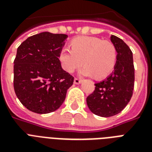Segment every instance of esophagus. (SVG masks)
<instances>
[{"label": "esophagus", "mask_w": 152, "mask_h": 152, "mask_svg": "<svg viewBox=\"0 0 152 152\" xmlns=\"http://www.w3.org/2000/svg\"><path fill=\"white\" fill-rule=\"evenodd\" d=\"M81 83V80L80 79L78 78H75L74 79V83H76V84H80Z\"/></svg>", "instance_id": "1"}]
</instances>
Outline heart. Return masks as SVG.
<instances>
[{
	"instance_id": "b5f03b06",
	"label": "heart",
	"mask_w": 152,
	"mask_h": 152,
	"mask_svg": "<svg viewBox=\"0 0 152 152\" xmlns=\"http://www.w3.org/2000/svg\"><path fill=\"white\" fill-rule=\"evenodd\" d=\"M72 50L62 49L59 59L64 70L72 73L85 64L80 73L82 76H95L102 79L109 76L115 68L117 50L110 41H102L99 38L80 36L70 42Z\"/></svg>"
}]
</instances>
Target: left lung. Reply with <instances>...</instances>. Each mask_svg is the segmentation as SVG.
<instances>
[{
    "mask_svg": "<svg viewBox=\"0 0 152 152\" xmlns=\"http://www.w3.org/2000/svg\"><path fill=\"white\" fill-rule=\"evenodd\" d=\"M110 40L117 50L114 70L99 83L87 98L88 108L95 115L108 118L118 114L129 102L134 88L135 72L132 53L127 44L115 35Z\"/></svg>",
    "mask_w": 152,
    "mask_h": 152,
    "instance_id": "1",
    "label": "left lung"
}]
</instances>
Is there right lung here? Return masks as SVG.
<instances>
[{
    "mask_svg": "<svg viewBox=\"0 0 152 152\" xmlns=\"http://www.w3.org/2000/svg\"><path fill=\"white\" fill-rule=\"evenodd\" d=\"M67 34L42 32L27 38L14 60L15 95L29 110L49 113L59 108L74 77L61 68L60 53Z\"/></svg>",
    "mask_w": 152,
    "mask_h": 152,
    "instance_id": "add662e5",
    "label": "right lung"
}]
</instances>
